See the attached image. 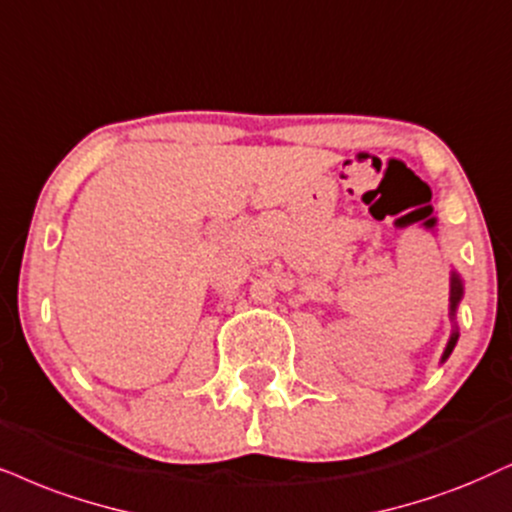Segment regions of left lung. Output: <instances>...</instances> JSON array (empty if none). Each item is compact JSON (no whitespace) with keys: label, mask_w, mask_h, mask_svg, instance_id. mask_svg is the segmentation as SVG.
Here are the masks:
<instances>
[{"label":"left lung","mask_w":512,"mask_h":512,"mask_svg":"<svg viewBox=\"0 0 512 512\" xmlns=\"http://www.w3.org/2000/svg\"><path fill=\"white\" fill-rule=\"evenodd\" d=\"M461 297H463V281H461V276H458L456 271H454V274H451V297H449V300H451V316H456V307H458V302H461ZM456 342H458V331L451 333L449 342H446L442 361L449 359V354L454 352Z\"/></svg>","instance_id":"obj_1"}]
</instances>
